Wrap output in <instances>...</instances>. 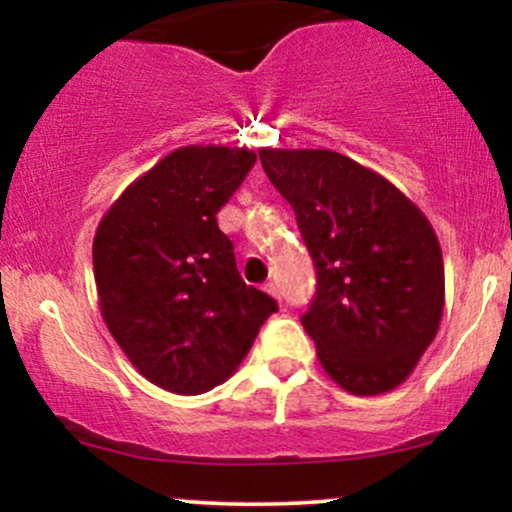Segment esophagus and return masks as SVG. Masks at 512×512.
Returning <instances> with one entry per match:
<instances>
[{"instance_id":"34e87169","label":"esophagus","mask_w":512,"mask_h":512,"mask_svg":"<svg viewBox=\"0 0 512 512\" xmlns=\"http://www.w3.org/2000/svg\"><path fill=\"white\" fill-rule=\"evenodd\" d=\"M264 291L269 293V296H274V298H279V286L274 284V281H267V284H264Z\"/></svg>"}]
</instances>
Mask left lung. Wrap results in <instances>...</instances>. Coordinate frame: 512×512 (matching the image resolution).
<instances>
[{
	"label": "left lung",
	"instance_id": "left-lung-1",
	"mask_svg": "<svg viewBox=\"0 0 512 512\" xmlns=\"http://www.w3.org/2000/svg\"><path fill=\"white\" fill-rule=\"evenodd\" d=\"M260 161L315 262L301 322L322 368L351 395L395 390L443 317L436 231L392 182L337 151L262 149Z\"/></svg>",
	"mask_w": 512,
	"mask_h": 512
}]
</instances>
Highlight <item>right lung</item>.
<instances>
[{"mask_svg": "<svg viewBox=\"0 0 512 512\" xmlns=\"http://www.w3.org/2000/svg\"><path fill=\"white\" fill-rule=\"evenodd\" d=\"M255 151L182 146L98 223L93 274L105 325L146 380L202 395L236 373L276 301L240 279L216 214Z\"/></svg>", "mask_w": 512, "mask_h": 512, "instance_id": "right-lung-1", "label": "right lung"}]
</instances>
